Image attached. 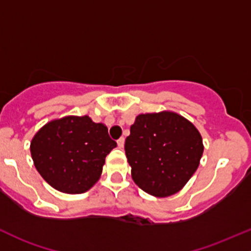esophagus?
Wrapping results in <instances>:
<instances>
[{
  "instance_id": "34e87169",
  "label": "esophagus",
  "mask_w": 251,
  "mask_h": 251,
  "mask_svg": "<svg viewBox=\"0 0 251 251\" xmlns=\"http://www.w3.org/2000/svg\"><path fill=\"white\" fill-rule=\"evenodd\" d=\"M118 147H119L120 149H123L124 148V144H125V138H124V137H121L120 139H118Z\"/></svg>"
}]
</instances>
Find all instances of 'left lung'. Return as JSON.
I'll use <instances>...</instances> for the list:
<instances>
[{
	"label": "left lung",
	"instance_id": "obj_1",
	"mask_svg": "<svg viewBox=\"0 0 251 251\" xmlns=\"http://www.w3.org/2000/svg\"><path fill=\"white\" fill-rule=\"evenodd\" d=\"M125 152L134 183L156 198L180 192L197 172L203 152L198 128L172 111L136 117Z\"/></svg>",
	"mask_w": 251,
	"mask_h": 251
}]
</instances>
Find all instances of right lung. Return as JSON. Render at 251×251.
Listing matches in <instances>:
<instances>
[{"label":"right lung","instance_id":"right-lung-1","mask_svg":"<svg viewBox=\"0 0 251 251\" xmlns=\"http://www.w3.org/2000/svg\"><path fill=\"white\" fill-rule=\"evenodd\" d=\"M115 147L104 124L88 115H68L45 124L29 149L35 169L50 186L81 194L98 182L106 156Z\"/></svg>","mask_w":251,"mask_h":251}]
</instances>
